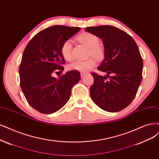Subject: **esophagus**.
<instances>
[{
  "mask_svg": "<svg viewBox=\"0 0 159 159\" xmlns=\"http://www.w3.org/2000/svg\"><path fill=\"white\" fill-rule=\"evenodd\" d=\"M87 75H88V73H80V75H81V77H82V78L84 77V76H86Z\"/></svg>",
  "mask_w": 159,
  "mask_h": 159,
  "instance_id": "esophagus-1",
  "label": "esophagus"
}]
</instances>
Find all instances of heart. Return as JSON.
Listing matches in <instances>:
<instances>
[{"label": "heart", "instance_id": "obj_1", "mask_svg": "<svg viewBox=\"0 0 159 159\" xmlns=\"http://www.w3.org/2000/svg\"><path fill=\"white\" fill-rule=\"evenodd\" d=\"M78 40L87 47L90 48L89 54L96 58L97 60H101L103 57L104 51L102 47L99 44V40L95 34L85 33L81 34L78 37ZM61 53L65 60L70 61L73 60L72 56V43L70 40H67L62 44L61 47ZM96 61L94 58H90L85 61H76L70 63L69 67L70 70H78L82 73L89 71L96 66Z\"/></svg>", "mask_w": 159, "mask_h": 159}]
</instances>
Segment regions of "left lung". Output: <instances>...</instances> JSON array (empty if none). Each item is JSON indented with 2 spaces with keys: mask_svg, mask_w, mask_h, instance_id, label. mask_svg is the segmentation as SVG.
I'll list each match as a JSON object with an SVG mask.
<instances>
[{
  "mask_svg": "<svg viewBox=\"0 0 159 159\" xmlns=\"http://www.w3.org/2000/svg\"><path fill=\"white\" fill-rule=\"evenodd\" d=\"M85 31L102 40L104 60L97 69L107 73H92L94 81L90 97L102 109L118 112L130 104L142 80L143 60L138 46L127 33L114 26L89 27ZM110 74L112 76L109 77Z\"/></svg>",
  "mask_w": 159,
  "mask_h": 159,
  "instance_id": "8db88e82",
  "label": "left lung"
}]
</instances>
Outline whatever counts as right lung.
<instances>
[{
    "label": "right lung",
    "instance_id": "1",
    "mask_svg": "<svg viewBox=\"0 0 159 159\" xmlns=\"http://www.w3.org/2000/svg\"><path fill=\"white\" fill-rule=\"evenodd\" d=\"M80 29L63 25L46 28L34 35L23 53L19 68L21 89L29 105L41 113L52 114L61 109L80 80L78 70L57 78L52 76L64 70L62 44Z\"/></svg>",
    "mask_w": 159,
    "mask_h": 159
}]
</instances>
